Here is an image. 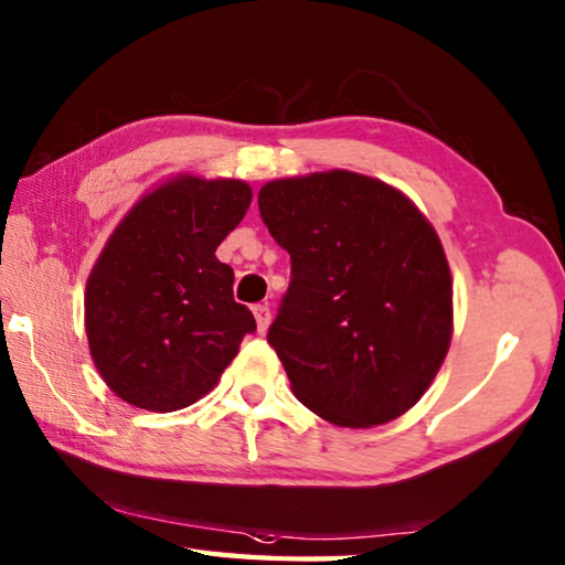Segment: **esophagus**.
<instances>
[{"mask_svg":"<svg viewBox=\"0 0 565 565\" xmlns=\"http://www.w3.org/2000/svg\"><path fill=\"white\" fill-rule=\"evenodd\" d=\"M254 317H256V329H259V333H264L266 329H269L271 323V309L266 303H256L254 306Z\"/></svg>","mask_w":565,"mask_h":565,"instance_id":"34e87169","label":"esophagus"}]
</instances>
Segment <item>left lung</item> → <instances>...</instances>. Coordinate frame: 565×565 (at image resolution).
Returning <instances> with one entry per match:
<instances>
[{"instance_id": "obj_1", "label": "left lung", "mask_w": 565, "mask_h": 565, "mask_svg": "<svg viewBox=\"0 0 565 565\" xmlns=\"http://www.w3.org/2000/svg\"><path fill=\"white\" fill-rule=\"evenodd\" d=\"M259 212L291 256L269 343L294 396L347 428L406 414L454 331L451 271L434 226L398 189L343 169L269 181Z\"/></svg>"}]
</instances>
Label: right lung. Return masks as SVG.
Segmentation results:
<instances>
[{
    "label": "right lung",
    "mask_w": 565,
    "mask_h": 565,
    "mask_svg": "<svg viewBox=\"0 0 565 565\" xmlns=\"http://www.w3.org/2000/svg\"><path fill=\"white\" fill-rule=\"evenodd\" d=\"M252 186L181 174L114 228L84 294L94 366L127 404L179 411L216 386L254 313L234 301L216 246L242 222Z\"/></svg>",
    "instance_id": "1"
}]
</instances>
